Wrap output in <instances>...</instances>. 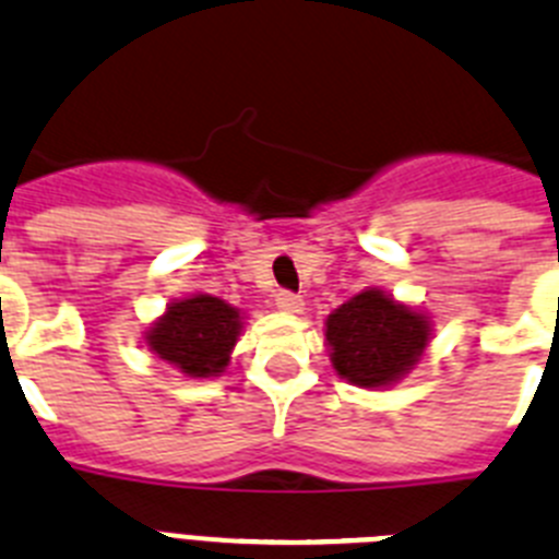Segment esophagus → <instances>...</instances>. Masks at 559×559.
<instances>
[{
  "label": "esophagus",
  "instance_id": "esophagus-1",
  "mask_svg": "<svg viewBox=\"0 0 559 559\" xmlns=\"http://www.w3.org/2000/svg\"><path fill=\"white\" fill-rule=\"evenodd\" d=\"M275 307L284 309V312H300L304 309V298L295 293H289V289H281V293H275Z\"/></svg>",
  "mask_w": 559,
  "mask_h": 559
}]
</instances>
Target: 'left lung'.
I'll list each match as a JSON object with an SVG mask.
<instances>
[{
  "mask_svg": "<svg viewBox=\"0 0 559 559\" xmlns=\"http://www.w3.org/2000/svg\"><path fill=\"white\" fill-rule=\"evenodd\" d=\"M430 320L396 304L382 289L354 295L326 318L332 366L360 388H385L402 380L425 354Z\"/></svg>",
  "mask_w": 559,
  "mask_h": 559,
  "instance_id": "left-lung-1",
  "label": "left lung"
}]
</instances>
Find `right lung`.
<instances>
[{
    "label": "right lung",
    "mask_w": 559,
    "mask_h": 559,
    "mask_svg": "<svg viewBox=\"0 0 559 559\" xmlns=\"http://www.w3.org/2000/svg\"><path fill=\"white\" fill-rule=\"evenodd\" d=\"M241 332V314L213 295L174 300L168 312L148 326L145 343L159 360L186 377H219Z\"/></svg>",
    "instance_id": "right-lung-1"
}]
</instances>
